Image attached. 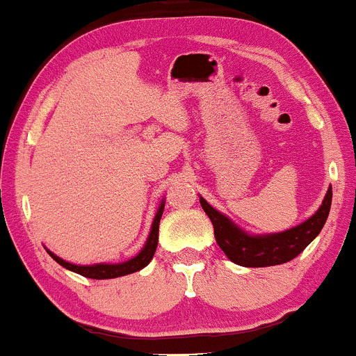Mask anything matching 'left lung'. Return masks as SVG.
Returning a JSON list of instances; mask_svg holds the SVG:
<instances>
[{
  "label": "left lung",
  "instance_id": "8db88e82",
  "mask_svg": "<svg viewBox=\"0 0 356 356\" xmlns=\"http://www.w3.org/2000/svg\"><path fill=\"white\" fill-rule=\"evenodd\" d=\"M200 204L213 223L215 238L228 259L245 268H264L294 259L321 233L330 211L332 187L327 191L321 209L312 217L291 230L273 235H248L232 220L207 204L204 197H200Z\"/></svg>",
  "mask_w": 356,
  "mask_h": 356
}]
</instances>
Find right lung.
I'll return each instance as SVG.
<instances>
[{"label":"right lung","mask_w":356,"mask_h":356,"mask_svg":"<svg viewBox=\"0 0 356 356\" xmlns=\"http://www.w3.org/2000/svg\"><path fill=\"white\" fill-rule=\"evenodd\" d=\"M163 211H164V202L159 205V210H157L154 222H152L149 238H147L145 248L141 250V253H139L138 256H134L133 259L126 261V263L77 266V264L67 263V261L60 259L58 256L51 253V251H47V253L51 254L52 258L56 259L58 264H60V266L70 269V271H74V273L82 274V276L90 277V279H111V277H120V276H126V274L136 273V271H139V269L147 266V264H149V261L152 259V256H154V253H156L157 240H159V222H161V217H163Z\"/></svg>","instance_id":"obj_1"}]
</instances>
